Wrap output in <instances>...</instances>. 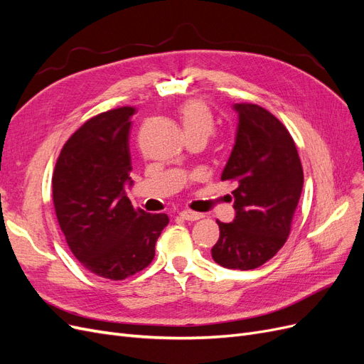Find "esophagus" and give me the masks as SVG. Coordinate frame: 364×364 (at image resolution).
I'll use <instances>...</instances> for the list:
<instances>
[{
    "label": "esophagus",
    "instance_id": "34e87169",
    "mask_svg": "<svg viewBox=\"0 0 364 364\" xmlns=\"http://www.w3.org/2000/svg\"><path fill=\"white\" fill-rule=\"evenodd\" d=\"M181 217L186 222H197V220H200L203 215L199 213H193V211H182Z\"/></svg>",
    "mask_w": 364,
    "mask_h": 364
}]
</instances>
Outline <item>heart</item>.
I'll return each instance as SVG.
<instances>
[{
  "instance_id": "heart-1",
  "label": "heart",
  "mask_w": 364,
  "mask_h": 364,
  "mask_svg": "<svg viewBox=\"0 0 364 364\" xmlns=\"http://www.w3.org/2000/svg\"><path fill=\"white\" fill-rule=\"evenodd\" d=\"M179 117L185 135H211L215 127L213 109L203 100H188L179 107Z\"/></svg>"
}]
</instances>
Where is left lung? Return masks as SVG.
Instances as JSON below:
<instances>
[{
  "label": "left lung",
  "instance_id": "obj_1",
  "mask_svg": "<svg viewBox=\"0 0 364 364\" xmlns=\"http://www.w3.org/2000/svg\"><path fill=\"white\" fill-rule=\"evenodd\" d=\"M238 112L235 146L222 181L237 182L235 218L222 223L213 259L226 269L252 270L277 255L287 241L299 203L304 171L294 141L267 109L252 103Z\"/></svg>",
  "mask_w": 364,
  "mask_h": 364
}]
</instances>
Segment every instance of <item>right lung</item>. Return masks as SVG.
I'll return each instance as SVG.
<instances>
[{"label":"right lung","instance_id":"obj_1","mask_svg":"<svg viewBox=\"0 0 364 364\" xmlns=\"http://www.w3.org/2000/svg\"><path fill=\"white\" fill-rule=\"evenodd\" d=\"M134 106L90 118L65 142L53 173V203L67 245L97 277L126 279L155 258L167 214L136 209L130 182L129 130Z\"/></svg>","mask_w":364,"mask_h":364}]
</instances>
